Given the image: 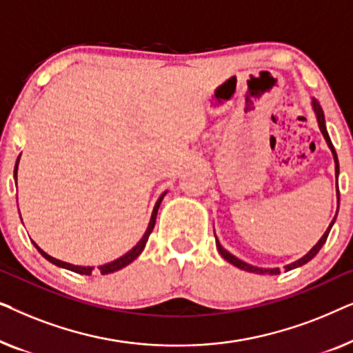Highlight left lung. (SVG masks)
<instances>
[{
	"instance_id": "1",
	"label": "left lung",
	"mask_w": 353,
	"mask_h": 353,
	"mask_svg": "<svg viewBox=\"0 0 353 353\" xmlns=\"http://www.w3.org/2000/svg\"><path fill=\"white\" fill-rule=\"evenodd\" d=\"M312 109H313V112H315V117H316L318 127H320V132L323 133V138L326 139L327 148L331 149L332 157H334V165H336V180H337V176H339V161H337L336 149H334V146H332L330 134H327L326 122H325V114H323L321 105H320V103H318V101H316L315 98H312ZM337 210H339V190H337ZM336 216H337V214L334 215V219H332V221L330 223V226H327V230L325 231V234H323L321 238H320V241H318V243H316L315 245H313V248H312L310 250H308V252H307L305 255H303L302 259H299V260H296V262L289 263V265H286V267H284V268H286V272H289V270L297 268V267H302V265H305L307 262H310V260H312L313 257H315V255H316L318 252H320V249L323 248V244L326 243L327 234H330V231H331V228H332V225H334ZM215 243H216V249H219V252H220L221 257H223V259L226 260V262H230L231 265H234V267H238V268H241V270H244V272L259 273V274H279V268H260V267H255V265H250V263H248V262H244V260L238 259V257H236V255L230 254L228 250H226V249L223 248V245L220 244V241H219V238H216V234H215Z\"/></svg>"
}]
</instances>
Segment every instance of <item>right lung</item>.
Returning <instances> with one entry per match:
<instances>
[{
  "label": "right lung",
  "mask_w": 353,
  "mask_h": 353,
  "mask_svg": "<svg viewBox=\"0 0 353 353\" xmlns=\"http://www.w3.org/2000/svg\"><path fill=\"white\" fill-rule=\"evenodd\" d=\"M19 161H21V156L17 157V161H16V167H14V180H16V181H17V168H19ZM165 194H167V191H165V192H162L161 197H159L157 202H156V205H154V209H152V214H151V220H149V225H148L146 231H144L143 238L138 241L137 245H134L133 249H130L127 254H123L122 257L115 259V260H112V262H109V263L99 265L98 270H99V273H101V274H109V273L119 272V270H122L123 267H127V265L132 263L133 260L137 259L138 255L143 252L144 245H146L148 239H149V234L152 233V230H154V225H156V216H157V210H159V207H161V202H162L163 196H165ZM33 245H35L38 252H40V254L43 255V257H45V259L48 260V262L54 263L56 267H61V268L70 270V272H75V273H80V274H86V276H90V274L94 272V267H81V265H74V263H67V262H62V260H57V259H54V257H51L50 254H46L45 250L38 248L37 243H33Z\"/></svg>",
  "instance_id": "obj_1"
}]
</instances>
